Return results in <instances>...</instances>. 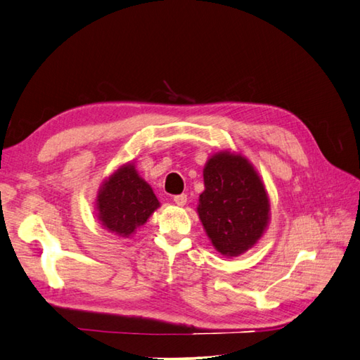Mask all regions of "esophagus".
<instances>
[{
	"label": "esophagus",
	"instance_id": "34e87169",
	"mask_svg": "<svg viewBox=\"0 0 360 360\" xmlns=\"http://www.w3.org/2000/svg\"><path fill=\"white\" fill-rule=\"evenodd\" d=\"M173 202L176 204V205H186L187 204V195L186 193H182V195H176V196H173Z\"/></svg>",
	"mask_w": 360,
	"mask_h": 360
}]
</instances>
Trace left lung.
Returning a JSON list of instances; mask_svg holds the SVG:
<instances>
[{"label": "left lung", "instance_id": "1", "mask_svg": "<svg viewBox=\"0 0 360 360\" xmlns=\"http://www.w3.org/2000/svg\"><path fill=\"white\" fill-rule=\"evenodd\" d=\"M204 186L198 213L212 244L224 256L247 252L269 222L270 202L261 178L245 158L221 152L205 164Z\"/></svg>", "mask_w": 360, "mask_h": 360}]
</instances>
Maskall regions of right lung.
Masks as SVG:
<instances>
[{"mask_svg": "<svg viewBox=\"0 0 360 360\" xmlns=\"http://www.w3.org/2000/svg\"><path fill=\"white\" fill-rule=\"evenodd\" d=\"M160 207L153 190L131 164L122 165L104 182L96 199L98 218L110 233L129 238Z\"/></svg>", "mask_w": 360, "mask_h": 360, "instance_id": "obj_1", "label": "right lung"}]
</instances>
